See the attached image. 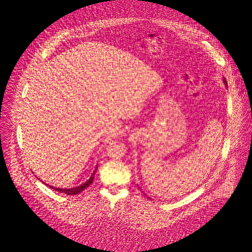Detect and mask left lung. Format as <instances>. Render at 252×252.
Returning a JSON list of instances; mask_svg holds the SVG:
<instances>
[{"label":"left lung","mask_w":252,"mask_h":252,"mask_svg":"<svg viewBox=\"0 0 252 252\" xmlns=\"http://www.w3.org/2000/svg\"><path fill=\"white\" fill-rule=\"evenodd\" d=\"M222 83H223V85H224V86H226V87L228 88V85H227V81H226V78H224V77H222ZM139 189H140V187H139Z\"/></svg>","instance_id":"obj_1"}]
</instances>
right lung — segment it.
Wrapping results in <instances>:
<instances>
[{
	"mask_svg": "<svg viewBox=\"0 0 252 252\" xmlns=\"http://www.w3.org/2000/svg\"><path fill=\"white\" fill-rule=\"evenodd\" d=\"M97 168H98V166L96 165V168H95V170H94V173L92 174V176L90 177V179H89L87 182H85L84 184L79 185V186H77V187L68 188V189H67V188H57V187H53V186H50V185H48V186H49L50 188H52L53 190L61 192V193H65V194H67V195H76V194H79L81 192H83L85 189H87V188L90 186V185L93 183V180H94V176H95V173H96ZM46 185H47V184H46Z\"/></svg>",
	"mask_w": 252,
	"mask_h": 252,
	"instance_id": "right-lung-1",
	"label": "right lung"
}]
</instances>
